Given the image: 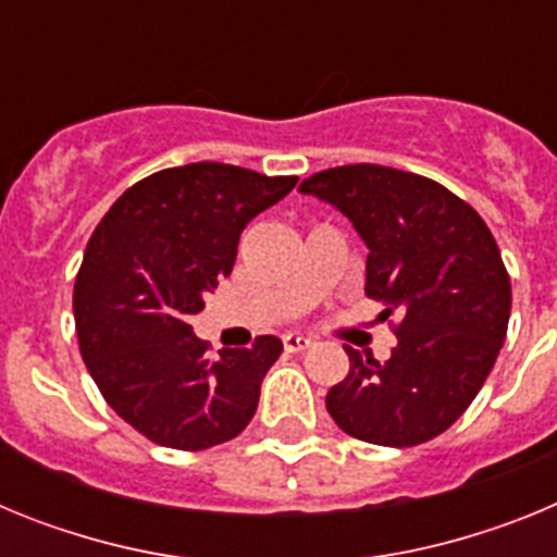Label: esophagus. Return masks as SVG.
Wrapping results in <instances>:
<instances>
[{"label": "esophagus", "mask_w": 557, "mask_h": 557, "mask_svg": "<svg viewBox=\"0 0 557 557\" xmlns=\"http://www.w3.org/2000/svg\"><path fill=\"white\" fill-rule=\"evenodd\" d=\"M284 351L287 354H298V351H307L312 348V339L304 337V334H284Z\"/></svg>", "instance_id": "34e87169"}]
</instances>
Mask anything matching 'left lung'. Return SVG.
Segmentation results:
<instances>
[{
	"mask_svg": "<svg viewBox=\"0 0 557 557\" xmlns=\"http://www.w3.org/2000/svg\"><path fill=\"white\" fill-rule=\"evenodd\" d=\"M298 189L326 200L368 245L366 295L398 343L391 359L346 348L351 368L329 391L334 424L376 446H418L469 410L510 318V275L485 220L416 172L346 164Z\"/></svg>",
	"mask_w": 557,
	"mask_h": 557,
	"instance_id": "left-lung-1",
	"label": "left lung"
}]
</instances>
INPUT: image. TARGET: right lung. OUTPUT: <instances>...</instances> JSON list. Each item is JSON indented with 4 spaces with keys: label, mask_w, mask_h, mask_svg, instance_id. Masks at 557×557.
I'll return each instance as SVG.
<instances>
[{
    "label": "right lung",
    "mask_w": 557,
    "mask_h": 557,
    "mask_svg": "<svg viewBox=\"0 0 557 557\" xmlns=\"http://www.w3.org/2000/svg\"><path fill=\"white\" fill-rule=\"evenodd\" d=\"M295 184L218 161L170 166L125 189L88 239L72 295L81 357L152 444L200 451L250 424L282 339L211 357L186 321L234 270L245 225Z\"/></svg>",
    "instance_id": "1"
}]
</instances>
